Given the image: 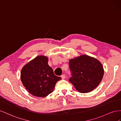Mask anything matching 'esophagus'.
Segmentation results:
<instances>
[{
  "mask_svg": "<svg viewBox=\"0 0 121 121\" xmlns=\"http://www.w3.org/2000/svg\"><path fill=\"white\" fill-rule=\"evenodd\" d=\"M61 77L62 79H63V80H64V79H65V78H66V76H65V74H62V75L61 76Z\"/></svg>",
  "mask_w": 121,
  "mask_h": 121,
  "instance_id": "esophagus-1",
  "label": "esophagus"
}]
</instances>
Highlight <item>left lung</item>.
Instances as JSON below:
<instances>
[{
  "label": "left lung",
  "mask_w": 121,
  "mask_h": 121,
  "mask_svg": "<svg viewBox=\"0 0 121 121\" xmlns=\"http://www.w3.org/2000/svg\"><path fill=\"white\" fill-rule=\"evenodd\" d=\"M69 65L72 73L69 81L79 92H91L102 80L103 65L95 58L82 55L70 59Z\"/></svg>",
  "instance_id": "1"
}]
</instances>
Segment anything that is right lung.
<instances>
[{
  "instance_id": "add662e5",
  "label": "right lung",
  "mask_w": 121,
  "mask_h": 121,
  "mask_svg": "<svg viewBox=\"0 0 121 121\" xmlns=\"http://www.w3.org/2000/svg\"><path fill=\"white\" fill-rule=\"evenodd\" d=\"M21 80L24 87L31 95L45 97L52 92L55 85L61 78L55 75L48 65V58L40 55L29 61L21 71Z\"/></svg>"
}]
</instances>
